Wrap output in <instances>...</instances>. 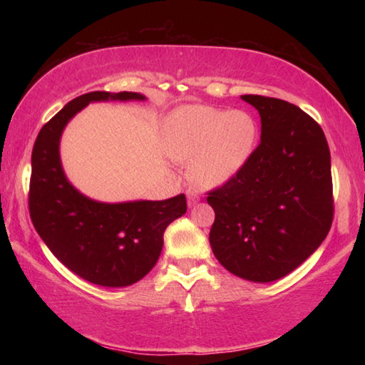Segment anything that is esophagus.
Wrapping results in <instances>:
<instances>
[{
  "mask_svg": "<svg viewBox=\"0 0 365 365\" xmlns=\"http://www.w3.org/2000/svg\"><path fill=\"white\" fill-rule=\"evenodd\" d=\"M187 197H188V205L190 206H193V205H196L197 201H200V196H197L195 191H191V190L187 193Z\"/></svg>",
  "mask_w": 365,
  "mask_h": 365,
  "instance_id": "1",
  "label": "esophagus"
}]
</instances>
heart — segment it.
I'll return each instance as SVG.
<instances>
[{
    "label": "heart",
    "instance_id": "b5f03b06",
    "mask_svg": "<svg viewBox=\"0 0 365 365\" xmlns=\"http://www.w3.org/2000/svg\"><path fill=\"white\" fill-rule=\"evenodd\" d=\"M257 141L256 119L246 110L191 104L168 123V150L191 163L190 178L201 188L224 185L243 169Z\"/></svg>",
    "mask_w": 365,
    "mask_h": 365
}]
</instances>
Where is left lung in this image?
Returning a JSON list of instances; mask_svg holds the SVG:
<instances>
[{
    "label": "left lung",
    "instance_id": "obj_1",
    "mask_svg": "<svg viewBox=\"0 0 365 365\" xmlns=\"http://www.w3.org/2000/svg\"><path fill=\"white\" fill-rule=\"evenodd\" d=\"M261 115V143L230 180L207 193L215 212L209 242L233 275L274 282L316 251L335 205L322 127L279 98L243 95Z\"/></svg>",
    "mask_w": 365,
    "mask_h": 365
}]
</instances>
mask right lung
<instances>
[{"mask_svg": "<svg viewBox=\"0 0 365 365\" xmlns=\"http://www.w3.org/2000/svg\"><path fill=\"white\" fill-rule=\"evenodd\" d=\"M145 100L133 91H90L76 98L41 127L32 151L29 212L49 251L82 279L101 287H128L159 259L164 232L187 212L185 195L164 201L104 205L67 182L59 160L66 123L90 101Z\"/></svg>", "mask_w": 365, "mask_h": 365, "instance_id": "obj_1", "label": "right lung"}]
</instances>
